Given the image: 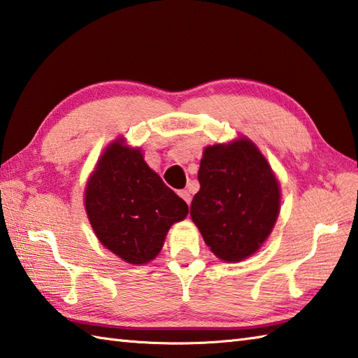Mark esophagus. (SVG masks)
Masks as SVG:
<instances>
[{
	"label": "esophagus",
	"instance_id": "34e87169",
	"mask_svg": "<svg viewBox=\"0 0 358 358\" xmlns=\"http://www.w3.org/2000/svg\"><path fill=\"white\" fill-rule=\"evenodd\" d=\"M178 195L187 203V205H189V203H191V194H189V191H186V189H183V191H180Z\"/></svg>",
	"mask_w": 358,
	"mask_h": 358
}]
</instances>
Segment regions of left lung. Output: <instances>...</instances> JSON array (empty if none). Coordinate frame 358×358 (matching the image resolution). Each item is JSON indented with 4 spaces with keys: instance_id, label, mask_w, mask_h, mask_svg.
<instances>
[{
    "instance_id": "8db88e82",
    "label": "left lung",
    "mask_w": 358,
    "mask_h": 358,
    "mask_svg": "<svg viewBox=\"0 0 358 358\" xmlns=\"http://www.w3.org/2000/svg\"><path fill=\"white\" fill-rule=\"evenodd\" d=\"M191 217L222 261L251 256L267 239L279 213V186L267 159L248 139L209 145L199 171Z\"/></svg>"
}]
</instances>
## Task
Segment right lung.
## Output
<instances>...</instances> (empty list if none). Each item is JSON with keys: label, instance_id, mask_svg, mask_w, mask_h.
I'll return each mask as SVG.
<instances>
[{"label": "right lung", "instance_id": "obj_1", "mask_svg": "<svg viewBox=\"0 0 358 358\" xmlns=\"http://www.w3.org/2000/svg\"><path fill=\"white\" fill-rule=\"evenodd\" d=\"M91 227L103 247L129 264L155 257L187 205L145 164L139 149L119 141L103 152L85 191Z\"/></svg>", "mask_w": 358, "mask_h": 358}]
</instances>
